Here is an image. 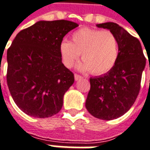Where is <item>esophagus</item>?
Wrapping results in <instances>:
<instances>
[{
    "instance_id": "obj_1",
    "label": "esophagus",
    "mask_w": 150,
    "mask_h": 150,
    "mask_svg": "<svg viewBox=\"0 0 150 150\" xmlns=\"http://www.w3.org/2000/svg\"><path fill=\"white\" fill-rule=\"evenodd\" d=\"M83 79V77L82 76H80V75H77V74H75V81H78V80H79V79Z\"/></svg>"
}]
</instances>
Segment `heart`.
Here are the masks:
<instances>
[{
	"mask_svg": "<svg viewBox=\"0 0 150 150\" xmlns=\"http://www.w3.org/2000/svg\"><path fill=\"white\" fill-rule=\"evenodd\" d=\"M59 51L63 64L72 67L80 53L83 61L77 68L81 71H91L93 75H103L111 71L119 57V41L108 30L82 28L72 33L71 42L63 40Z\"/></svg>",
	"mask_w": 150,
	"mask_h": 150,
	"instance_id": "b5f03b06",
	"label": "heart"
}]
</instances>
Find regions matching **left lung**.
<instances>
[{"label": "left lung", "instance_id": "obj_1", "mask_svg": "<svg viewBox=\"0 0 150 150\" xmlns=\"http://www.w3.org/2000/svg\"><path fill=\"white\" fill-rule=\"evenodd\" d=\"M96 26L107 28L117 36L119 57L108 73L89 79L90 90L85 107L94 117L109 121L122 117L134 104L146 59L139 41L117 24L107 22Z\"/></svg>", "mask_w": 150, "mask_h": 150}]
</instances>
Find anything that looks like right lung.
<instances>
[{"instance_id": "add662e5", "label": "right lung", "mask_w": 150, "mask_h": 150, "mask_svg": "<svg viewBox=\"0 0 150 150\" xmlns=\"http://www.w3.org/2000/svg\"><path fill=\"white\" fill-rule=\"evenodd\" d=\"M79 24L69 20H40L21 30L7 50V85L21 111L38 118L62 109L63 97L75 81L63 65L60 43Z\"/></svg>"}]
</instances>
